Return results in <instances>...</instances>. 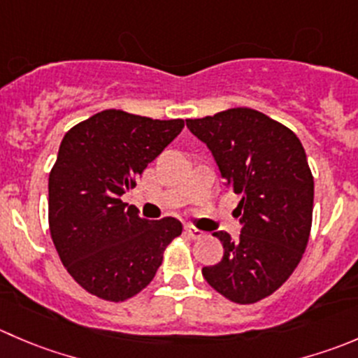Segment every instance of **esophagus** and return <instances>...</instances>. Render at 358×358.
<instances>
[{
	"instance_id": "esophagus-1",
	"label": "esophagus",
	"mask_w": 358,
	"mask_h": 358,
	"mask_svg": "<svg viewBox=\"0 0 358 358\" xmlns=\"http://www.w3.org/2000/svg\"><path fill=\"white\" fill-rule=\"evenodd\" d=\"M185 232H187V236H189V238H192V239H199V238H203V236H204V232L201 231V229L194 227V225H185Z\"/></svg>"
}]
</instances>
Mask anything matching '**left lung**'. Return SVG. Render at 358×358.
Wrapping results in <instances>:
<instances>
[{"instance_id": "8db88e82", "label": "left lung", "mask_w": 358, "mask_h": 358, "mask_svg": "<svg viewBox=\"0 0 358 358\" xmlns=\"http://www.w3.org/2000/svg\"><path fill=\"white\" fill-rule=\"evenodd\" d=\"M187 127L208 145L229 189L241 196L238 239L215 232L224 246L203 276L236 304L269 297L303 259L313 220L315 183L299 138L252 108H229Z\"/></svg>"}]
</instances>
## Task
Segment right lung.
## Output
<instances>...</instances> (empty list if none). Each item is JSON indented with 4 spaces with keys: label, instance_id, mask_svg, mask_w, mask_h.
<instances>
[{
    "label": "right lung",
    "instance_id": "add662e5",
    "mask_svg": "<svg viewBox=\"0 0 358 358\" xmlns=\"http://www.w3.org/2000/svg\"><path fill=\"white\" fill-rule=\"evenodd\" d=\"M183 126L105 110L62 138L48 175V227L66 271L92 296L122 303L140 294L182 234L180 220H145L120 196Z\"/></svg>",
    "mask_w": 358,
    "mask_h": 358
}]
</instances>
